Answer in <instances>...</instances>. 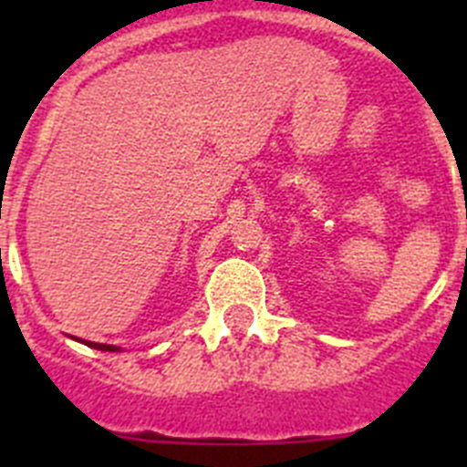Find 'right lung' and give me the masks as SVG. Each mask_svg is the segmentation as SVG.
Wrapping results in <instances>:
<instances>
[{
    "label": "right lung",
    "instance_id": "add662e5",
    "mask_svg": "<svg viewBox=\"0 0 467 467\" xmlns=\"http://www.w3.org/2000/svg\"><path fill=\"white\" fill-rule=\"evenodd\" d=\"M90 348H98V350H119L117 346H107V344H93V341H86Z\"/></svg>",
    "mask_w": 467,
    "mask_h": 467
}]
</instances>
